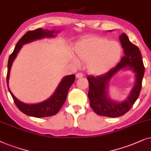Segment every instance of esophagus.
<instances>
[{
    "instance_id": "1",
    "label": "esophagus",
    "mask_w": 151,
    "mask_h": 151,
    "mask_svg": "<svg viewBox=\"0 0 151 151\" xmlns=\"http://www.w3.org/2000/svg\"><path fill=\"white\" fill-rule=\"evenodd\" d=\"M83 77V74L82 73H77V74H76V78H77V79H79V78H81V77Z\"/></svg>"
}]
</instances>
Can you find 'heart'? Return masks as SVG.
Instances as JSON below:
<instances>
[{
	"instance_id": "1",
	"label": "heart",
	"mask_w": 151,
	"mask_h": 151,
	"mask_svg": "<svg viewBox=\"0 0 151 151\" xmlns=\"http://www.w3.org/2000/svg\"><path fill=\"white\" fill-rule=\"evenodd\" d=\"M76 59L74 65L79 62L86 63L90 74L101 75L109 71L118 63L122 55V46L118 42L110 41L104 37L92 36L83 39L74 46Z\"/></svg>"
}]
</instances>
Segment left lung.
Segmentation results:
<instances>
[{
  "mask_svg": "<svg viewBox=\"0 0 151 151\" xmlns=\"http://www.w3.org/2000/svg\"><path fill=\"white\" fill-rule=\"evenodd\" d=\"M111 32V30H110ZM119 41L124 49V56L116 67L102 75L88 76L90 105L94 112L99 115L117 117L126 114L138 99L142 89L144 66L141 52L130 41L126 34L119 36ZM131 69L135 73L136 82L129 95L123 102L114 101L110 99L107 89L111 78L120 70Z\"/></svg>",
  "mask_w": 151,
  "mask_h": 151,
  "instance_id": "8db88e82",
  "label": "left lung"
}]
</instances>
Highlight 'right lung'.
Wrapping results in <instances>:
<instances>
[{"mask_svg":"<svg viewBox=\"0 0 151 151\" xmlns=\"http://www.w3.org/2000/svg\"><path fill=\"white\" fill-rule=\"evenodd\" d=\"M59 31L55 30H48L39 28L33 31H29L18 41L16 45V47L12 53L9 56L7 63V83L8 90L9 93L12 96L14 101L18 108L24 114L30 116L35 117H45V116H53L57 113L61 109L62 106L65 103V101L67 98L68 91L70 86L74 82L75 75L70 74L64 77L60 82L57 89L53 94L50 96L49 99L45 101L40 102L37 104H28L23 103L17 99L11 92L9 88V79L10 70L12 65L14 59L17 57V54L19 53L20 50L25 44L31 43L32 41L37 40L45 39V38H55L56 37L55 34H57Z\"/></svg>","mask_w":151,"mask_h":151,"instance_id":"right-lung-1","label":"right lung"}]
</instances>
